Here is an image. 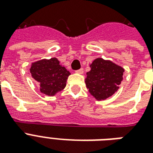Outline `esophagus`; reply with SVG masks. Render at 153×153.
<instances>
[{
  "instance_id": "esophagus-1",
  "label": "esophagus",
  "mask_w": 153,
  "mask_h": 153,
  "mask_svg": "<svg viewBox=\"0 0 153 153\" xmlns=\"http://www.w3.org/2000/svg\"><path fill=\"white\" fill-rule=\"evenodd\" d=\"M76 73H79V74H83V69L82 68H80L79 70H77Z\"/></svg>"
}]
</instances>
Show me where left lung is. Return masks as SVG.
I'll use <instances>...</instances> for the list:
<instances>
[{"label":"left lung","mask_w":153,"mask_h":153,"mask_svg":"<svg viewBox=\"0 0 153 153\" xmlns=\"http://www.w3.org/2000/svg\"><path fill=\"white\" fill-rule=\"evenodd\" d=\"M91 71L86 73V87L91 95L98 101L112 96L123 80L125 70L109 60L98 58L90 65Z\"/></svg>","instance_id":"obj_1"}]
</instances>
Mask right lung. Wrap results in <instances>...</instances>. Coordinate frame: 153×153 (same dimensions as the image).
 Here are the masks:
<instances>
[{"label":"right lung","instance_id":"1","mask_svg":"<svg viewBox=\"0 0 153 153\" xmlns=\"http://www.w3.org/2000/svg\"><path fill=\"white\" fill-rule=\"evenodd\" d=\"M30 72L32 78L39 84L40 92L53 96L62 91L67 85V79L71 73L59 64L56 58L42 59L32 63Z\"/></svg>","mask_w":153,"mask_h":153}]
</instances>
